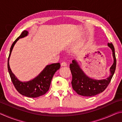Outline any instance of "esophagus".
<instances>
[{"label":"esophagus","instance_id":"esophagus-1","mask_svg":"<svg viewBox=\"0 0 122 122\" xmlns=\"http://www.w3.org/2000/svg\"><path fill=\"white\" fill-rule=\"evenodd\" d=\"M67 63H66V62L65 61H63L61 63V66H67Z\"/></svg>","mask_w":122,"mask_h":122}]
</instances>
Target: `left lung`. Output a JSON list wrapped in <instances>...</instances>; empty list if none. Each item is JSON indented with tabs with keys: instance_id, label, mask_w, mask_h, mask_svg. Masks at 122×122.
I'll use <instances>...</instances> for the list:
<instances>
[{
	"instance_id": "obj_1",
	"label": "left lung",
	"mask_w": 122,
	"mask_h": 122,
	"mask_svg": "<svg viewBox=\"0 0 122 122\" xmlns=\"http://www.w3.org/2000/svg\"><path fill=\"white\" fill-rule=\"evenodd\" d=\"M108 46L112 50L113 63L110 68V75L106 79L97 80L89 77L75 60L72 61V63L70 64V69L72 74V87L77 94L83 96L96 95L102 92L110 83L115 71L116 59L113 45L112 43H108Z\"/></svg>"
}]
</instances>
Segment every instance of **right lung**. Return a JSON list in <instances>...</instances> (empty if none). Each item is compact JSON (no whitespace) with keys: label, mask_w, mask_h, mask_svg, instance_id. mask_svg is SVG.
Segmentation results:
<instances>
[{"label":"right lung","mask_w":122,"mask_h":122,"mask_svg":"<svg viewBox=\"0 0 122 122\" xmlns=\"http://www.w3.org/2000/svg\"><path fill=\"white\" fill-rule=\"evenodd\" d=\"M28 34V32L27 30H24L12 44L8 58L7 68L12 83L16 90L22 95L28 97L35 98L42 96L48 92L53 76L55 72L60 68V64L56 63L47 65L36 77L30 81L27 82L19 81L12 72L9 65V59L15 43L19 39L24 38L27 36Z\"/></svg>","instance_id":"right-lung-1"}]
</instances>
